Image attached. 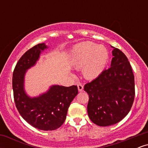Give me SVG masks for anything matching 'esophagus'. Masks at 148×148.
Here are the masks:
<instances>
[{"instance_id":"1","label":"esophagus","mask_w":148,"mask_h":148,"mask_svg":"<svg viewBox=\"0 0 148 148\" xmlns=\"http://www.w3.org/2000/svg\"><path fill=\"white\" fill-rule=\"evenodd\" d=\"M77 87H78V90H79V92L83 91V90H84V86H83V85L81 84H77Z\"/></svg>"}]
</instances>
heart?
Segmentation results:
<instances>
[{"instance_id": "heart-1", "label": "heart", "mask_w": 148, "mask_h": 148, "mask_svg": "<svg viewBox=\"0 0 148 148\" xmlns=\"http://www.w3.org/2000/svg\"><path fill=\"white\" fill-rule=\"evenodd\" d=\"M109 54L103 46L91 42L79 44L72 51V62L74 66L82 67L84 74L88 79L97 77L106 67Z\"/></svg>"}]
</instances>
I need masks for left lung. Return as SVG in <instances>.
Instances as JSON below:
<instances>
[{"label":"left lung","mask_w":148,"mask_h":148,"mask_svg":"<svg viewBox=\"0 0 148 148\" xmlns=\"http://www.w3.org/2000/svg\"><path fill=\"white\" fill-rule=\"evenodd\" d=\"M112 53L111 67L84 86L89 95L88 116L101 127L121 121L130 111L135 97L134 76L128 59L117 48Z\"/></svg>","instance_id":"left-lung-1"}]
</instances>
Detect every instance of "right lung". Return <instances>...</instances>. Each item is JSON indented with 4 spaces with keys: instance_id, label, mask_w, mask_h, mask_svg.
Returning <instances> with one entry per match:
<instances>
[{
    "instance_id": "right-lung-1",
    "label": "right lung",
    "mask_w": 148,
    "mask_h": 148,
    "mask_svg": "<svg viewBox=\"0 0 148 148\" xmlns=\"http://www.w3.org/2000/svg\"><path fill=\"white\" fill-rule=\"evenodd\" d=\"M45 44L34 46L18 60L13 72L12 88L15 105L18 113L30 125L44 131L55 130L65 120L69 105L77 95L76 86H53L38 97L30 98L23 90L25 73L36 63Z\"/></svg>"
}]
</instances>
